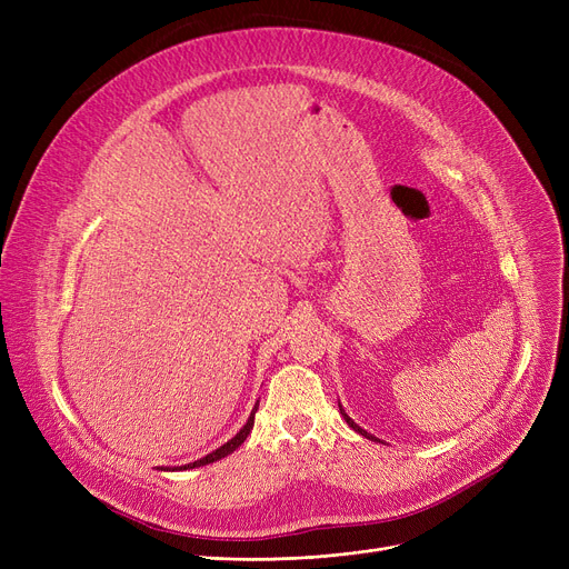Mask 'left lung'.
Masks as SVG:
<instances>
[{"mask_svg":"<svg viewBox=\"0 0 569 569\" xmlns=\"http://www.w3.org/2000/svg\"><path fill=\"white\" fill-rule=\"evenodd\" d=\"M339 410H341V415H343V417H346V422H348V427H352V429H355V431H357V433H362V436H365V438H369V440H378V438H373V436H371V433H367V431H365V429H360V427H357V425H355V422H352V420H350V417H348V415H346V412H343V408H341V406H339ZM378 442H380V440H378Z\"/></svg>","mask_w":569,"mask_h":569,"instance_id":"obj_1","label":"left lung"}]
</instances>
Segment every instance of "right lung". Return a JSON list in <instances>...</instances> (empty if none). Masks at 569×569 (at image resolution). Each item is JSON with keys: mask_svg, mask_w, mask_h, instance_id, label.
<instances>
[{"mask_svg": "<svg viewBox=\"0 0 569 569\" xmlns=\"http://www.w3.org/2000/svg\"><path fill=\"white\" fill-rule=\"evenodd\" d=\"M256 410H258V406L253 408V412H251V417H249V422L242 427V431H239L234 438H230L226 445H221L219 450H214L212 455H207V457H202L200 461H193V463H189V466H182L179 470H187V468H198V466H207V463H214V461H219V459H223V457H228L230 452H234L239 445H242L244 440H247V436L251 433V429H253V417H256ZM172 470H177V468H172Z\"/></svg>", "mask_w": 569, "mask_h": 569, "instance_id": "add662e5", "label": "right lung"}]
</instances>
